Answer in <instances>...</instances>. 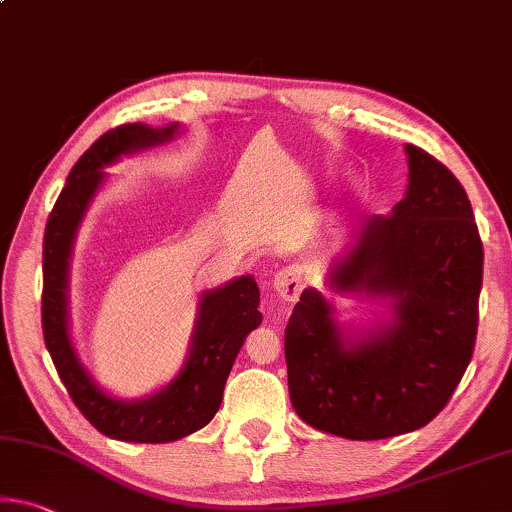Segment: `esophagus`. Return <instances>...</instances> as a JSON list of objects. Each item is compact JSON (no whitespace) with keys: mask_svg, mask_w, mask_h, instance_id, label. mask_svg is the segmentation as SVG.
<instances>
[{"mask_svg":"<svg viewBox=\"0 0 512 512\" xmlns=\"http://www.w3.org/2000/svg\"><path fill=\"white\" fill-rule=\"evenodd\" d=\"M303 287H305V278L298 266H285V269H280L273 278L275 294L285 300V303H294V300H298Z\"/></svg>","mask_w":512,"mask_h":512,"instance_id":"esophagus-1","label":"esophagus"}]
</instances>
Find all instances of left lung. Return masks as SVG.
I'll return each instance as SVG.
<instances>
[{"mask_svg": "<svg viewBox=\"0 0 512 512\" xmlns=\"http://www.w3.org/2000/svg\"><path fill=\"white\" fill-rule=\"evenodd\" d=\"M410 184L392 216H373L330 273L335 289L396 298V321L346 348L328 300L305 289L285 330L289 396L312 428L383 440L433 421L472 360L483 241L472 202L431 152L405 145Z\"/></svg>", "mask_w": 512, "mask_h": 512, "instance_id": "left-lung-1", "label": "left lung"}]
</instances>
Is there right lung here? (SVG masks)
<instances>
[{
	"mask_svg": "<svg viewBox=\"0 0 512 512\" xmlns=\"http://www.w3.org/2000/svg\"><path fill=\"white\" fill-rule=\"evenodd\" d=\"M177 125L161 129L143 123L120 125L102 134L72 166L68 182L54 202L43 239V337L70 399L102 435L123 442L164 444L200 431L221 408L223 387L246 337L262 323L259 289L250 275L202 298L189 362L173 383L150 399L116 401L95 387L72 351L66 323L68 257L75 230L102 184V166L120 154L164 143Z\"/></svg>",
	"mask_w": 512,
	"mask_h": 512,
	"instance_id": "add662e5",
	"label": "right lung"
}]
</instances>
